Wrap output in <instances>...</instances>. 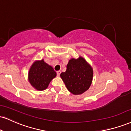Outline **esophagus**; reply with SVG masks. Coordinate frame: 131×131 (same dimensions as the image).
I'll return each mask as SVG.
<instances>
[{
  "label": "esophagus",
  "mask_w": 131,
  "mask_h": 131,
  "mask_svg": "<svg viewBox=\"0 0 131 131\" xmlns=\"http://www.w3.org/2000/svg\"><path fill=\"white\" fill-rule=\"evenodd\" d=\"M57 74L58 76H60V75L61 74V71H57Z\"/></svg>",
  "instance_id": "obj_1"
}]
</instances>
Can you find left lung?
Segmentation results:
<instances>
[{
    "label": "left lung",
    "mask_w": 131,
    "mask_h": 131,
    "mask_svg": "<svg viewBox=\"0 0 131 131\" xmlns=\"http://www.w3.org/2000/svg\"><path fill=\"white\" fill-rule=\"evenodd\" d=\"M60 77L72 94L79 95L85 92L91 86L93 78V70L82 57L72 58L68 61L65 72Z\"/></svg>",
    "instance_id": "1"
}]
</instances>
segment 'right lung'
<instances>
[{"instance_id":"obj_1","label":"right lung","mask_w":131,"mask_h":131,"mask_svg":"<svg viewBox=\"0 0 131 131\" xmlns=\"http://www.w3.org/2000/svg\"><path fill=\"white\" fill-rule=\"evenodd\" d=\"M57 75L52 67L44 61H35L30 68L28 73V80L35 89L38 91L45 90L49 84Z\"/></svg>"}]
</instances>
